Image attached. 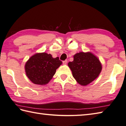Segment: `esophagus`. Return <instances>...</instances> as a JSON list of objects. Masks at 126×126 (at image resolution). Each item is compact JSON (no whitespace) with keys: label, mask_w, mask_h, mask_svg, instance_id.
I'll list each match as a JSON object with an SVG mask.
<instances>
[{"label":"esophagus","mask_w":126,"mask_h":126,"mask_svg":"<svg viewBox=\"0 0 126 126\" xmlns=\"http://www.w3.org/2000/svg\"><path fill=\"white\" fill-rule=\"evenodd\" d=\"M67 63V60H65V61H63V65H66Z\"/></svg>","instance_id":"obj_1"}]
</instances>
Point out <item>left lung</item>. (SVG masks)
Here are the masks:
<instances>
[{"mask_svg": "<svg viewBox=\"0 0 126 126\" xmlns=\"http://www.w3.org/2000/svg\"><path fill=\"white\" fill-rule=\"evenodd\" d=\"M68 66L78 84L86 86L98 78L102 69L99 59L91 52H79L73 55Z\"/></svg>", "mask_w": 126, "mask_h": 126, "instance_id": "obj_1", "label": "left lung"}]
</instances>
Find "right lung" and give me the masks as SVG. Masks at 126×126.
Here are the masks:
<instances>
[{"instance_id":"obj_1","label":"right lung","mask_w":126,"mask_h":126,"mask_svg":"<svg viewBox=\"0 0 126 126\" xmlns=\"http://www.w3.org/2000/svg\"><path fill=\"white\" fill-rule=\"evenodd\" d=\"M62 63L59 57L54 58L50 54L37 53L25 63V73L32 83L43 85L50 81Z\"/></svg>"}]
</instances>
